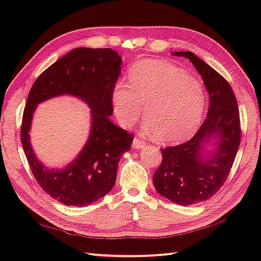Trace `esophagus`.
Masks as SVG:
<instances>
[{
    "label": "esophagus",
    "mask_w": 261,
    "mask_h": 261,
    "mask_svg": "<svg viewBox=\"0 0 261 261\" xmlns=\"http://www.w3.org/2000/svg\"><path fill=\"white\" fill-rule=\"evenodd\" d=\"M146 145H147L146 141H145V140H142V139H140V138L136 137L135 139H134V147H135L136 149L142 148V147H145Z\"/></svg>",
    "instance_id": "34e87169"
}]
</instances>
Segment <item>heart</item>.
<instances>
[{
    "label": "heart",
    "instance_id": "1",
    "mask_svg": "<svg viewBox=\"0 0 261 261\" xmlns=\"http://www.w3.org/2000/svg\"><path fill=\"white\" fill-rule=\"evenodd\" d=\"M114 114L121 124L139 119L145 104V130L157 139L176 143L195 134L206 105L201 83L176 66L160 60L134 65L129 83L120 81L112 91Z\"/></svg>",
    "mask_w": 261,
    "mask_h": 261
}]
</instances>
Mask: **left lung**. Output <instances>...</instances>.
Listing matches in <instances>:
<instances>
[{
    "label": "left lung",
    "instance_id": "8db88e82",
    "mask_svg": "<svg viewBox=\"0 0 261 261\" xmlns=\"http://www.w3.org/2000/svg\"><path fill=\"white\" fill-rule=\"evenodd\" d=\"M186 57L203 77L210 95L207 116L191 140L162 149L163 160L153 174V186L160 195L179 205L207 201L218 193L231 171L241 141L240 113L229 82L191 51L174 53ZM211 135L220 138L212 158L201 153Z\"/></svg>",
    "mask_w": 261,
    "mask_h": 261
}]
</instances>
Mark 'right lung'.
<instances>
[{
  "mask_svg": "<svg viewBox=\"0 0 261 261\" xmlns=\"http://www.w3.org/2000/svg\"><path fill=\"white\" fill-rule=\"evenodd\" d=\"M120 55L110 48H76L39 75L28 95L21 124V142L32 175L58 202L86 206L112 190L122 153L134 137L110 120L112 91L121 74ZM62 93L79 96L92 109L91 135L80 156L65 170H48L35 158L29 127L38 102Z\"/></svg>",
  "mask_w": 261,
  "mask_h": 261,
  "instance_id": "add662e5",
  "label": "right lung"
}]
</instances>
